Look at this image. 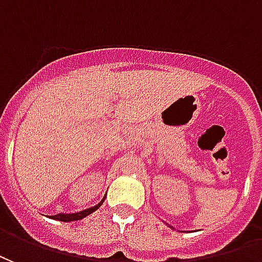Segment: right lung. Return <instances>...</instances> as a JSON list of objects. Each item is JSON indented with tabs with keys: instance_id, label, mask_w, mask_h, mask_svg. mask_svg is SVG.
Wrapping results in <instances>:
<instances>
[{
	"instance_id": "1",
	"label": "right lung",
	"mask_w": 262,
	"mask_h": 262,
	"mask_svg": "<svg viewBox=\"0 0 262 262\" xmlns=\"http://www.w3.org/2000/svg\"><path fill=\"white\" fill-rule=\"evenodd\" d=\"M103 201H104V198H103ZM102 202H99L96 207H92L89 209H85V211H81V212H75V213H58V215H54L53 219H57V221H61V222H72V221H79V219H83L85 216L88 215H91L92 212H95L96 209L100 208V205L103 204Z\"/></svg>"
}]
</instances>
